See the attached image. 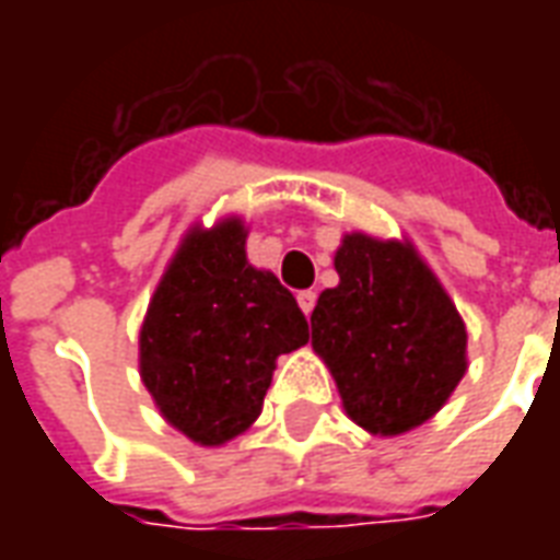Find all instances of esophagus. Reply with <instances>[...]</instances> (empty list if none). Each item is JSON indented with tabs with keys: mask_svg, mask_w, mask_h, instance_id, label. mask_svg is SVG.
<instances>
[{
	"mask_svg": "<svg viewBox=\"0 0 560 560\" xmlns=\"http://www.w3.org/2000/svg\"><path fill=\"white\" fill-rule=\"evenodd\" d=\"M296 303H300V308H303L305 315H312V308H315V303H317V293L315 291H300V293H296Z\"/></svg>",
	"mask_w": 560,
	"mask_h": 560,
	"instance_id": "1",
	"label": "esophagus"
}]
</instances>
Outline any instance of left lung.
I'll return each mask as SVG.
<instances>
[{"instance_id": "obj_1", "label": "left lung", "mask_w": 560, "mask_h": 560, "mask_svg": "<svg viewBox=\"0 0 560 560\" xmlns=\"http://www.w3.org/2000/svg\"><path fill=\"white\" fill-rule=\"evenodd\" d=\"M336 272L339 284L312 312V348L357 425L384 438L411 432L468 372L465 320L408 240L345 233Z\"/></svg>"}]
</instances>
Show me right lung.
<instances>
[{
	"label": "right lung",
	"mask_w": 560,
	"mask_h": 560,
	"mask_svg": "<svg viewBox=\"0 0 560 560\" xmlns=\"http://www.w3.org/2000/svg\"><path fill=\"white\" fill-rule=\"evenodd\" d=\"M243 219L195 224L164 269L140 327V377L173 429L200 446L243 434L276 360L308 341L293 293L245 257Z\"/></svg>",
	"instance_id": "obj_1"
}]
</instances>
